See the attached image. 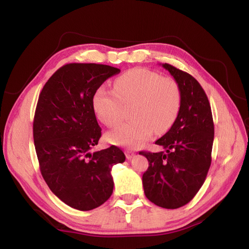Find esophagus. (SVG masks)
<instances>
[{
    "mask_svg": "<svg viewBox=\"0 0 249 249\" xmlns=\"http://www.w3.org/2000/svg\"><path fill=\"white\" fill-rule=\"evenodd\" d=\"M125 155H126V158L128 159V160H130L131 158H134L135 156H136V154L134 152H131V151H126Z\"/></svg>",
    "mask_w": 249,
    "mask_h": 249,
    "instance_id": "34e87169",
    "label": "esophagus"
}]
</instances>
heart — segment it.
I'll return each instance as SVG.
<instances>
[{"label":"heart","mask_w":249,"mask_h":249,"mask_svg":"<svg viewBox=\"0 0 249 249\" xmlns=\"http://www.w3.org/2000/svg\"><path fill=\"white\" fill-rule=\"evenodd\" d=\"M113 90L100 87L92 97V108L98 121L108 127L121 119V103H132L130 122L109 131L113 144L138 147L154 131L164 134L176 121L181 105V92L175 79L143 68H135L114 80Z\"/></svg>","instance_id":"1"}]
</instances>
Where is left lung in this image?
Returning <instances> with one entry per match:
<instances>
[{"instance_id":"left-lung-1","label":"left lung","mask_w":249,"mask_h":249,"mask_svg":"<svg viewBox=\"0 0 249 249\" xmlns=\"http://www.w3.org/2000/svg\"><path fill=\"white\" fill-rule=\"evenodd\" d=\"M177 82L181 105L174 124L155 143L165 152H140L148 160L142 176L146 197L159 207L177 209L198 192L211 164L214 139L211 107L204 89L192 75L162 63Z\"/></svg>"}]
</instances>
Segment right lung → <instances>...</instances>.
<instances>
[{
  "label": "right lung",
  "mask_w": 249,
  "mask_h": 249,
  "mask_svg": "<svg viewBox=\"0 0 249 249\" xmlns=\"http://www.w3.org/2000/svg\"><path fill=\"white\" fill-rule=\"evenodd\" d=\"M120 69L96 63H68L44 85L33 132L40 172L57 197L74 209L100 207L113 192L111 169L125 161L111 145L91 153L102 136L92 108L94 92Z\"/></svg>",
  "instance_id": "right-lung-1"
}]
</instances>
